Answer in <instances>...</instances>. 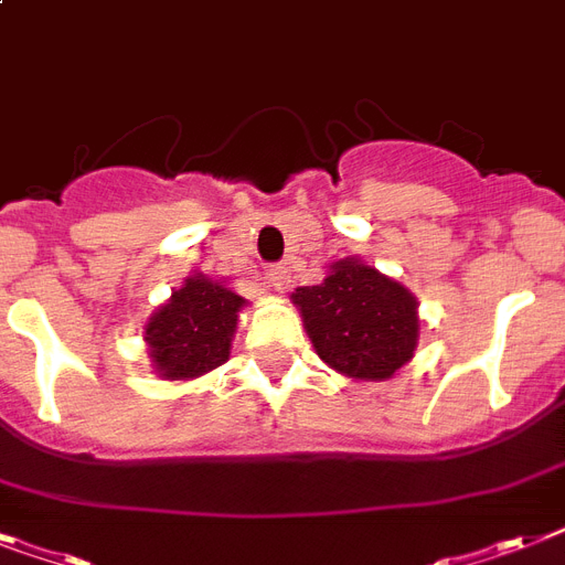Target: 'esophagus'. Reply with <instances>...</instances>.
I'll list each match as a JSON object with an SVG mask.
<instances>
[{
  "instance_id": "1",
  "label": "esophagus",
  "mask_w": 565,
  "mask_h": 565,
  "mask_svg": "<svg viewBox=\"0 0 565 565\" xmlns=\"http://www.w3.org/2000/svg\"><path fill=\"white\" fill-rule=\"evenodd\" d=\"M264 284L273 287L275 292H287L290 290V267H284V264H273V267H267V273H264Z\"/></svg>"
}]
</instances>
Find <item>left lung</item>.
<instances>
[{
	"label": "left lung",
	"instance_id": "left-lung-1",
	"mask_svg": "<svg viewBox=\"0 0 565 565\" xmlns=\"http://www.w3.org/2000/svg\"><path fill=\"white\" fill-rule=\"evenodd\" d=\"M292 305L316 354L345 377L388 380L415 354L417 298L360 258L337 260L322 284L298 287Z\"/></svg>",
	"mask_w": 565,
	"mask_h": 565
}]
</instances>
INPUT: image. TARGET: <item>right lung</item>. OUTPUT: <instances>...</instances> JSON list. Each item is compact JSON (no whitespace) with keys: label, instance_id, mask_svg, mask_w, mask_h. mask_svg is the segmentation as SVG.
<instances>
[{"label":"right lung","instance_id":"right-lung-1","mask_svg":"<svg viewBox=\"0 0 565 565\" xmlns=\"http://www.w3.org/2000/svg\"><path fill=\"white\" fill-rule=\"evenodd\" d=\"M246 298L203 273L185 278L145 324L150 362L164 380H194L232 354L237 313Z\"/></svg>","mask_w":565,"mask_h":565}]
</instances>
